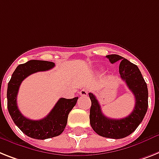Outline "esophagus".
<instances>
[{
	"mask_svg": "<svg viewBox=\"0 0 159 159\" xmlns=\"http://www.w3.org/2000/svg\"><path fill=\"white\" fill-rule=\"evenodd\" d=\"M88 93H89V91H88V89H83L82 90H81V91L80 92V95L83 96V97H85V96L88 95Z\"/></svg>",
	"mask_w": 159,
	"mask_h": 159,
	"instance_id": "34e87169",
	"label": "esophagus"
}]
</instances>
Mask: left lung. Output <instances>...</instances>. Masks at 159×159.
Masks as SVG:
<instances>
[{"instance_id":"left-lung-1","label":"left lung","mask_w":159,"mask_h":159,"mask_svg":"<svg viewBox=\"0 0 159 159\" xmlns=\"http://www.w3.org/2000/svg\"><path fill=\"white\" fill-rule=\"evenodd\" d=\"M111 63L120 61L119 74L122 80L135 97V107L128 116L120 119H111L105 116L95 95L89 93L92 102L90 108V124L98 135L112 139H121L129 136L142 122L148 109L147 84L137 66L117 54L107 55Z\"/></svg>"}]
</instances>
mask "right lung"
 I'll return each mask as SVG.
<instances>
[{"instance_id":"right-lung-1","label":"right lung","mask_w":159,"mask_h":159,"mask_svg":"<svg viewBox=\"0 0 159 159\" xmlns=\"http://www.w3.org/2000/svg\"><path fill=\"white\" fill-rule=\"evenodd\" d=\"M53 66L54 63L52 61L31 60L17 66L8 84V111L14 124L31 138L44 140L61 134L67 124L68 115L79 98L78 97L72 99L60 98L46 117L40 120L27 119L21 114L17 106V95L21 83L30 75L50 70Z\"/></svg>"}]
</instances>
